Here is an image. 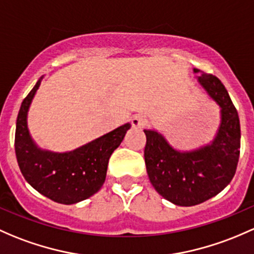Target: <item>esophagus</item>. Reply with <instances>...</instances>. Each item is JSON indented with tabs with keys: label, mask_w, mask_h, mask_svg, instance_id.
Returning a JSON list of instances; mask_svg holds the SVG:
<instances>
[{
	"label": "esophagus",
	"mask_w": 254,
	"mask_h": 254,
	"mask_svg": "<svg viewBox=\"0 0 254 254\" xmlns=\"http://www.w3.org/2000/svg\"><path fill=\"white\" fill-rule=\"evenodd\" d=\"M146 123H147V118H146L145 116H142V114H136V116L132 117L131 119L132 127H135V129L145 127Z\"/></svg>",
	"instance_id": "esophagus-1"
}]
</instances>
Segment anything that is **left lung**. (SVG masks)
I'll use <instances>...</instances> for the list:
<instances>
[{
	"mask_svg": "<svg viewBox=\"0 0 254 254\" xmlns=\"http://www.w3.org/2000/svg\"><path fill=\"white\" fill-rule=\"evenodd\" d=\"M197 81L220 108V125L209 143L179 151L157 130H143L149 181L162 197L181 207L199 204L223 191L233 180L240 156L239 114L225 86L212 74H201Z\"/></svg>",
	"mask_w": 254,
	"mask_h": 254,
	"instance_id": "left-lung-1",
	"label": "left lung"
}]
</instances>
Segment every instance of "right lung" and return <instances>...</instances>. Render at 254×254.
<instances>
[{
    "label": "right lung",
    "instance_id": "obj_1",
    "mask_svg": "<svg viewBox=\"0 0 254 254\" xmlns=\"http://www.w3.org/2000/svg\"><path fill=\"white\" fill-rule=\"evenodd\" d=\"M41 80L42 76L24 98L18 113L14 140L18 165L25 180L47 198L62 204L78 203L102 188L109 158L131 124L127 123L73 151L40 148L29 132L28 112Z\"/></svg>",
    "mask_w": 254,
    "mask_h": 254
}]
</instances>
